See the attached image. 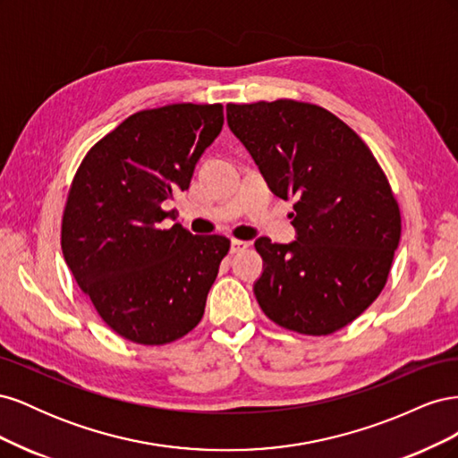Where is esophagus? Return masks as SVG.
<instances>
[{"mask_svg":"<svg viewBox=\"0 0 458 458\" xmlns=\"http://www.w3.org/2000/svg\"><path fill=\"white\" fill-rule=\"evenodd\" d=\"M244 248H248V242H246V241H239V239H233V241H231V252H233V254L242 252Z\"/></svg>","mask_w":458,"mask_h":458,"instance_id":"obj_1","label":"esophagus"}]
</instances>
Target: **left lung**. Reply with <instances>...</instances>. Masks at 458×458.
Segmentation results:
<instances>
[{
  "mask_svg": "<svg viewBox=\"0 0 458 458\" xmlns=\"http://www.w3.org/2000/svg\"><path fill=\"white\" fill-rule=\"evenodd\" d=\"M231 131L273 195L294 199L296 241L254 246V294L273 323L310 336L350 325L378 298L401 237L390 183L348 123L310 103L227 105Z\"/></svg>",
  "mask_w": 458,
  "mask_h": 458,
  "instance_id": "obj_1",
  "label": "left lung"
}]
</instances>
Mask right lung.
I'll use <instances>...</instances> for the list:
<instances>
[{"instance_id": "add662e5", "label": "right lung", "mask_w": 458, "mask_h": 458, "mask_svg": "<svg viewBox=\"0 0 458 458\" xmlns=\"http://www.w3.org/2000/svg\"><path fill=\"white\" fill-rule=\"evenodd\" d=\"M224 128V106L177 103L135 113L81 160L63 214L68 269L122 338L162 345L185 336L229 252L221 234L162 229V202L187 191Z\"/></svg>"}]
</instances>
